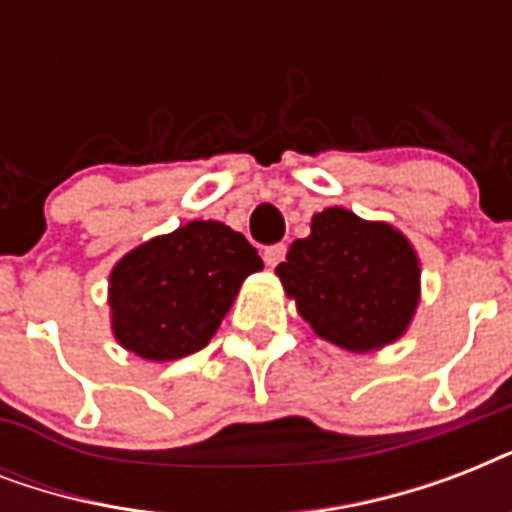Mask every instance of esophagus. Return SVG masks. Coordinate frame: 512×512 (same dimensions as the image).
<instances>
[{"instance_id": "34e87169", "label": "esophagus", "mask_w": 512, "mask_h": 512, "mask_svg": "<svg viewBox=\"0 0 512 512\" xmlns=\"http://www.w3.org/2000/svg\"><path fill=\"white\" fill-rule=\"evenodd\" d=\"M263 257H265V263L271 265V268H276V265L287 257V244H271V247L263 252Z\"/></svg>"}]
</instances>
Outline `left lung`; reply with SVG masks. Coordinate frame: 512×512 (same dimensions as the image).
Instances as JSON below:
<instances>
[{"instance_id": "1", "label": "left lung", "mask_w": 512, "mask_h": 512, "mask_svg": "<svg viewBox=\"0 0 512 512\" xmlns=\"http://www.w3.org/2000/svg\"><path fill=\"white\" fill-rule=\"evenodd\" d=\"M316 335L348 350H372L404 335L420 297L412 244L388 223H366L342 207L313 215L276 268Z\"/></svg>"}]
</instances>
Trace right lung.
Instances as JSON below:
<instances>
[{"label":"right lung","mask_w":512,"mask_h":512,"mask_svg":"<svg viewBox=\"0 0 512 512\" xmlns=\"http://www.w3.org/2000/svg\"><path fill=\"white\" fill-rule=\"evenodd\" d=\"M260 268L257 249L217 220L146 241L111 271L116 340L148 361L191 356L215 335L241 281Z\"/></svg>","instance_id":"add662e5"}]
</instances>
